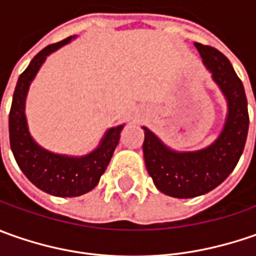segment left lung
Returning a JSON list of instances; mask_svg holds the SVG:
<instances>
[{"label": "left lung", "instance_id": "1", "mask_svg": "<svg viewBox=\"0 0 256 256\" xmlns=\"http://www.w3.org/2000/svg\"><path fill=\"white\" fill-rule=\"evenodd\" d=\"M212 81L226 100V118L218 138L196 151H176L142 126L146 171L155 186L174 198H194L215 190L234 171L246 142L250 116L242 81L218 50L195 42Z\"/></svg>", "mask_w": 256, "mask_h": 256}]
</instances>
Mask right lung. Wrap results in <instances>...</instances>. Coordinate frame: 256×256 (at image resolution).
I'll list each match as a JSON object with an SVG mask.
<instances>
[{
	"mask_svg": "<svg viewBox=\"0 0 256 256\" xmlns=\"http://www.w3.org/2000/svg\"><path fill=\"white\" fill-rule=\"evenodd\" d=\"M74 38L68 36L56 44L48 45L35 55L18 78L10 111V144L18 166L36 188L61 198L84 195L98 185L125 126L122 124L108 128L96 148L81 156L48 151L32 138L25 115V101L30 85L46 56L70 44Z\"/></svg>",
	"mask_w": 256,
	"mask_h": 256,
	"instance_id": "obj_1",
	"label": "right lung"
}]
</instances>
